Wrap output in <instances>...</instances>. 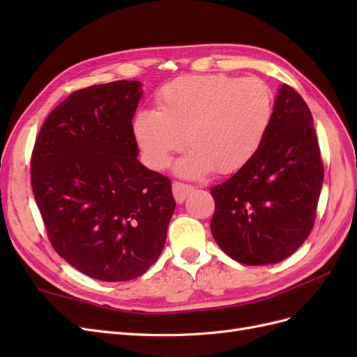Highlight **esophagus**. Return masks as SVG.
Listing matches in <instances>:
<instances>
[{
    "mask_svg": "<svg viewBox=\"0 0 357 357\" xmlns=\"http://www.w3.org/2000/svg\"><path fill=\"white\" fill-rule=\"evenodd\" d=\"M193 192V188L189 185H183V183L174 181L172 183V195H174V199L177 204H183L185 199Z\"/></svg>",
    "mask_w": 357,
    "mask_h": 357,
    "instance_id": "esophagus-1",
    "label": "esophagus"
}]
</instances>
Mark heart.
<instances>
[{
    "label": "heart",
    "mask_w": 357,
    "mask_h": 357,
    "mask_svg": "<svg viewBox=\"0 0 357 357\" xmlns=\"http://www.w3.org/2000/svg\"><path fill=\"white\" fill-rule=\"evenodd\" d=\"M156 110H138L132 132L155 169H164L186 143L176 171L202 177L213 169L232 174L261 149L273 121V92L261 79L225 74L185 75L156 95Z\"/></svg>",
    "instance_id": "obj_1"
}]
</instances>
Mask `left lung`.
<instances>
[{"mask_svg":"<svg viewBox=\"0 0 357 357\" xmlns=\"http://www.w3.org/2000/svg\"><path fill=\"white\" fill-rule=\"evenodd\" d=\"M321 186L323 165L311 112L296 91L282 84L256 156L211 189L213 238L240 264L282 262L310 235Z\"/></svg>","mask_w":357,"mask_h":357,"instance_id":"8db88e82","label":"left lung"}]
</instances>
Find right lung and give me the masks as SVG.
Returning a JSON list of instances; mask_svg holds the SVG:
<instances>
[{
  "label": "right lung",
  "mask_w": 357,
  "mask_h": 357,
  "mask_svg": "<svg viewBox=\"0 0 357 357\" xmlns=\"http://www.w3.org/2000/svg\"><path fill=\"white\" fill-rule=\"evenodd\" d=\"M142 96V83L129 80L73 92L32 152V192L53 248L101 282L144 274L176 210L169 178L137 159L132 117Z\"/></svg>",
  "instance_id": "add662e5"
}]
</instances>
